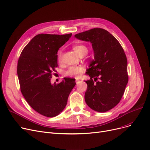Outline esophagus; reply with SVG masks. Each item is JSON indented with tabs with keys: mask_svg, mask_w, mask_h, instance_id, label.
I'll use <instances>...</instances> for the list:
<instances>
[{
	"mask_svg": "<svg viewBox=\"0 0 150 150\" xmlns=\"http://www.w3.org/2000/svg\"><path fill=\"white\" fill-rule=\"evenodd\" d=\"M75 81H76V84H79V83H80L81 80H77V79H76Z\"/></svg>",
	"mask_w": 150,
	"mask_h": 150,
	"instance_id": "obj_1",
	"label": "esophagus"
}]
</instances>
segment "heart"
<instances>
[{
    "instance_id": "b5f03b06",
    "label": "heart",
    "mask_w": 150,
    "mask_h": 150,
    "mask_svg": "<svg viewBox=\"0 0 150 150\" xmlns=\"http://www.w3.org/2000/svg\"><path fill=\"white\" fill-rule=\"evenodd\" d=\"M73 49L80 56L81 54L88 53V47L83 44H77L73 45ZM57 57L59 61H61L62 58V51L59 50L58 52ZM84 67L82 66H72L67 68L64 72V75L69 77H78L84 72Z\"/></svg>"
}]
</instances>
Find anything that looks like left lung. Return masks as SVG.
I'll return each mask as SVG.
<instances>
[{
  "label": "left lung",
  "instance_id": "8db88e82",
  "mask_svg": "<svg viewBox=\"0 0 150 150\" xmlns=\"http://www.w3.org/2000/svg\"><path fill=\"white\" fill-rule=\"evenodd\" d=\"M75 36L91 42L94 52V60L86 72L91 78L86 81V103L94 111L106 112L119 103L128 82L127 58L123 49L113 35L101 28Z\"/></svg>",
  "mask_w": 150,
  "mask_h": 150
}]
</instances>
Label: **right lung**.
I'll use <instances>...</instances> for the list:
<instances>
[{
  "mask_svg": "<svg viewBox=\"0 0 150 150\" xmlns=\"http://www.w3.org/2000/svg\"><path fill=\"white\" fill-rule=\"evenodd\" d=\"M72 36L39 34L23 48L18 62L17 72L21 91L35 111L48 117L58 115L66 107L76 83L64 78L52 84V73L58 67L57 52Z\"/></svg>",
  "mask_w": 150,
  "mask_h": 150,
  "instance_id": "right-lung-1",
  "label": "right lung"
}]
</instances>
